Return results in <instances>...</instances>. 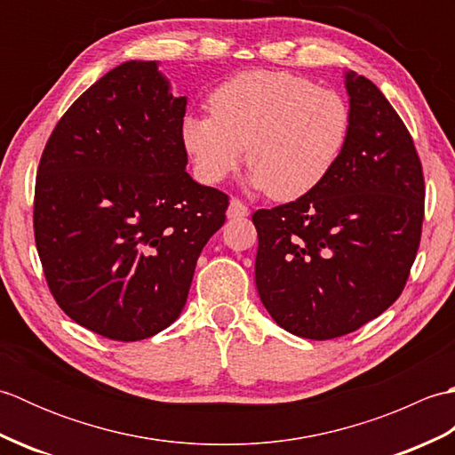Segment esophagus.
Masks as SVG:
<instances>
[{"label": "esophagus", "instance_id": "obj_1", "mask_svg": "<svg viewBox=\"0 0 455 455\" xmlns=\"http://www.w3.org/2000/svg\"><path fill=\"white\" fill-rule=\"evenodd\" d=\"M248 215H250V209L244 205L243 201L230 199V205H228V211H227L228 219H243V217H248Z\"/></svg>", "mask_w": 455, "mask_h": 455}]
</instances>
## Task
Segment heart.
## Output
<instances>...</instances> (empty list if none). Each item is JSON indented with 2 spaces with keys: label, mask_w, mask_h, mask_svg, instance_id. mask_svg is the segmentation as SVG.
I'll list each match as a JSON object with an SVG mask.
<instances>
[{
  "label": "heart",
  "mask_w": 455,
  "mask_h": 455,
  "mask_svg": "<svg viewBox=\"0 0 455 455\" xmlns=\"http://www.w3.org/2000/svg\"><path fill=\"white\" fill-rule=\"evenodd\" d=\"M211 113L188 115L181 147L203 183H219L246 158L248 186L279 201L316 189L340 160L352 129L346 100L289 72H243L209 95Z\"/></svg>",
  "instance_id": "obj_1"
}]
</instances>
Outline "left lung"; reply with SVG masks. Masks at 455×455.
Masks as SVG:
<instances>
[{"label": "left lung", "mask_w": 455, "mask_h": 455, "mask_svg": "<svg viewBox=\"0 0 455 455\" xmlns=\"http://www.w3.org/2000/svg\"><path fill=\"white\" fill-rule=\"evenodd\" d=\"M352 129L340 160L307 196L256 211V287L287 332H354L403 291L424 217L419 154L401 117L363 76L344 72Z\"/></svg>", "instance_id": "8db88e82"}]
</instances>
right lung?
Returning <instances> with one entry per match:
<instances>
[{
  "label": "right lung",
  "mask_w": 455,
  "mask_h": 455,
  "mask_svg": "<svg viewBox=\"0 0 455 455\" xmlns=\"http://www.w3.org/2000/svg\"><path fill=\"white\" fill-rule=\"evenodd\" d=\"M158 66L123 62L84 92L48 139L35 188L36 250L56 303L121 342L181 315L228 207L186 172L188 98Z\"/></svg>",
  "instance_id": "1"
}]
</instances>
